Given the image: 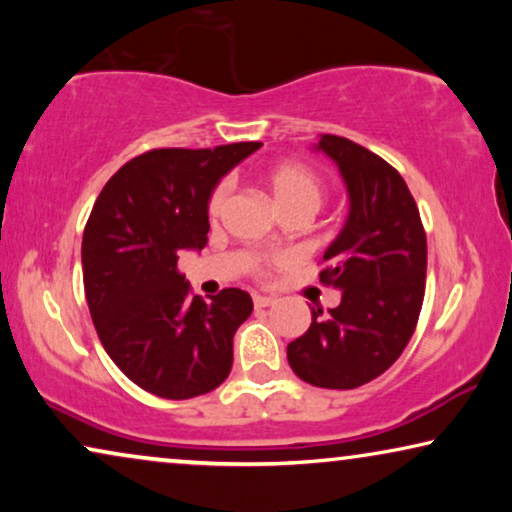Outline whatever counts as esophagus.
Listing matches in <instances>:
<instances>
[{"instance_id": "esophagus-1", "label": "esophagus", "mask_w": 512, "mask_h": 512, "mask_svg": "<svg viewBox=\"0 0 512 512\" xmlns=\"http://www.w3.org/2000/svg\"><path fill=\"white\" fill-rule=\"evenodd\" d=\"M254 305L256 307H270V305H275V298H270V296H254Z\"/></svg>"}]
</instances>
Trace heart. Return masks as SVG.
<instances>
[{
  "instance_id": "b5f03b06",
  "label": "heart",
  "mask_w": 512,
  "mask_h": 512,
  "mask_svg": "<svg viewBox=\"0 0 512 512\" xmlns=\"http://www.w3.org/2000/svg\"><path fill=\"white\" fill-rule=\"evenodd\" d=\"M265 186L279 207V212H293V209H307V212H317L324 202V184L314 174L310 167L300 163H277L265 172ZM228 198V186L221 184L214 188V193L209 195L207 202V214L209 219H219Z\"/></svg>"
}]
</instances>
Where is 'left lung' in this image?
I'll return each mask as SVG.
<instances>
[{
    "label": "left lung",
    "instance_id": "obj_1",
    "mask_svg": "<svg viewBox=\"0 0 512 512\" xmlns=\"http://www.w3.org/2000/svg\"><path fill=\"white\" fill-rule=\"evenodd\" d=\"M314 151L338 165L349 212L324 251L319 279L340 291V305L289 342L300 380L321 389H356L380 377L415 333L426 282V233L401 174L373 151L321 135Z\"/></svg>",
    "mask_w": 512,
    "mask_h": 512
}]
</instances>
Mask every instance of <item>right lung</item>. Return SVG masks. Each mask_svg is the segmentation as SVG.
<instances>
[{"instance_id": "obj_1", "label": "right lung", "mask_w": 512, "mask_h": 512, "mask_svg": "<svg viewBox=\"0 0 512 512\" xmlns=\"http://www.w3.org/2000/svg\"><path fill=\"white\" fill-rule=\"evenodd\" d=\"M261 146L146 151L95 200L81 242L90 317L111 361L153 396H202L233 368V335L254 310L251 296H191L177 261L205 247L209 195Z\"/></svg>"}]
</instances>
